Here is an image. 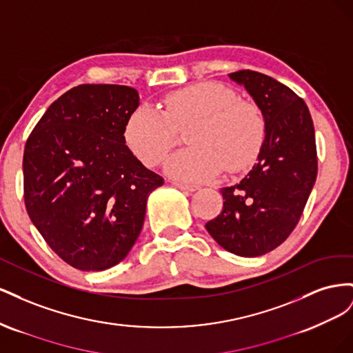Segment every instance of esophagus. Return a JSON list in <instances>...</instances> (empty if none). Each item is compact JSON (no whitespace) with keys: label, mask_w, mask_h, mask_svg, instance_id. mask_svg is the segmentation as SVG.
<instances>
[{"label":"esophagus","mask_w":353,"mask_h":353,"mask_svg":"<svg viewBox=\"0 0 353 353\" xmlns=\"http://www.w3.org/2000/svg\"><path fill=\"white\" fill-rule=\"evenodd\" d=\"M176 188H179V190H183V191H196V190H199V185H196V184H185V183H176V181H174L172 183Z\"/></svg>","instance_id":"1"}]
</instances>
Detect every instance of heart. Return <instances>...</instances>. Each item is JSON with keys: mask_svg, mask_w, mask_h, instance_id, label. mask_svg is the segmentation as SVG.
I'll return each mask as SVG.
<instances>
[{"mask_svg": "<svg viewBox=\"0 0 353 353\" xmlns=\"http://www.w3.org/2000/svg\"><path fill=\"white\" fill-rule=\"evenodd\" d=\"M163 112L138 108L128 117L126 145L145 166H157L187 132V150L169 160L170 175L201 181L221 174L239 172L259 154L265 138V119L253 103L239 100L231 88L218 82H199L166 94Z\"/></svg>", "mask_w": 353, "mask_h": 353, "instance_id": "b5f03b06", "label": "heart"}]
</instances>
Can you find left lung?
Wrapping results in <instances>:
<instances>
[{
	"label": "left lung",
	"mask_w": 353,
	"mask_h": 353,
	"mask_svg": "<svg viewBox=\"0 0 353 353\" xmlns=\"http://www.w3.org/2000/svg\"><path fill=\"white\" fill-rule=\"evenodd\" d=\"M230 78L244 85L265 119V140L250 172L221 188L223 208L206 230L223 249L245 258L274 250L292 234L318 172L315 131L296 92L254 70Z\"/></svg>",
	"instance_id": "8db88e82"
}]
</instances>
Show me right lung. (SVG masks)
Returning a JSON list of instances; mask_svg holds the SVG:
<instances>
[{
  "mask_svg": "<svg viewBox=\"0 0 353 353\" xmlns=\"http://www.w3.org/2000/svg\"><path fill=\"white\" fill-rule=\"evenodd\" d=\"M138 104L137 90L125 85H78L50 105L26 141L28 215L77 270L123 261L141 232L148 194L163 185L125 144Z\"/></svg>",
  "mask_w": 353,
  "mask_h": 353,
  "instance_id": "obj_1",
  "label": "right lung"
}]
</instances>
